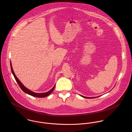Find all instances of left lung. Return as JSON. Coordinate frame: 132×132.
Listing matches in <instances>:
<instances>
[{
    "label": "left lung",
    "instance_id": "1",
    "mask_svg": "<svg viewBox=\"0 0 132 132\" xmlns=\"http://www.w3.org/2000/svg\"><path fill=\"white\" fill-rule=\"evenodd\" d=\"M80 96H81L82 97H84V98H95V97H86V96H82V95H80Z\"/></svg>",
    "mask_w": 132,
    "mask_h": 132
}]
</instances>
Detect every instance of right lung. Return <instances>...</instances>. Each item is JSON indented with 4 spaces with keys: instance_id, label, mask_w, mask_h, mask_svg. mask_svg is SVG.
I'll return each instance as SVG.
<instances>
[{
    "instance_id": "right-lung-1",
    "label": "right lung",
    "mask_w": 132,
    "mask_h": 132,
    "mask_svg": "<svg viewBox=\"0 0 132 132\" xmlns=\"http://www.w3.org/2000/svg\"><path fill=\"white\" fill-rule=\"evenodd\" d=\"M11 71H12V74L15 77V79L16 80V81H17V82L18 83V85H19L20 87L21 88V89L26 94H29L31 96H35V97H46L47 96H48L49 95L51 94V93L53 91L54 88H55V85L53 87V88L50 90L49 92H47L46 93H35V92H33L32 91H31L30 90L28 89V88H27L26 87H25L24 86V85L20 82V81L19 80V79L16 77V76L15 75L14 71H13V68H12V63H11Z\"/></svg>"
}]
</instances>
